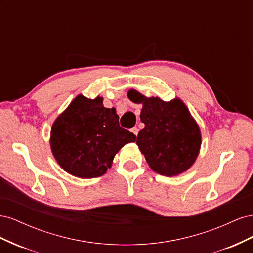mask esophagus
<instances>
[{
  "label": "esophagus",
  "instance_id": "obj_1",
  "mask_svg": "<svg viewBox=\"0 0 253 253\" xmlns=\"http://www.w3.org/2000/svg\"><path fill=\"white\" fill-rule=\"evenodd\" d=\"M138 132H139V129L137 128V127H133V128H132V133H133L135 136L138 135Z\"/></svg>",
  "mask_w": 253,
  "mask_h": 253
}]
</instances>
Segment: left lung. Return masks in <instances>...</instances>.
Here are the masks:
<instances>
[{
  "mask_svg": "<svg viewBox=\"0 0 253 253\" xmlns=\"http://www.w3.org/2000/svg\"><path fill=\"white\" fill-rule=\"evenodd\" d=\"M129 100L142 104L140 120L144 128L136 143L151 169L164 176L179 175L193 166L200 154L201 129L179 98L166 102L129 89Z\"/></svg>",
  "mask_w": 253,
  "mask_h": 253,
  "instance_id": "8db88e82",
  "label": "left lung"
}]
</instances>
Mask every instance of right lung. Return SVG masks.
<instances>
[{"label": "right lung", "mask_w": 253, "mask_h": 253, "mask_svg": "<svg viewBox=\"0 0 253 253\" xmlns=\"http://www.w3.org/2000/svg\"><path fill=\"white\" fill-rule=\"evenodd\" d=\"M102 97L78 95L52 124L50 149L62 169L79 178L102 176L118 151L136 136L120 127L116 110Z\"/></svg>", "instance_id": "obj_1"}]
</instances>
